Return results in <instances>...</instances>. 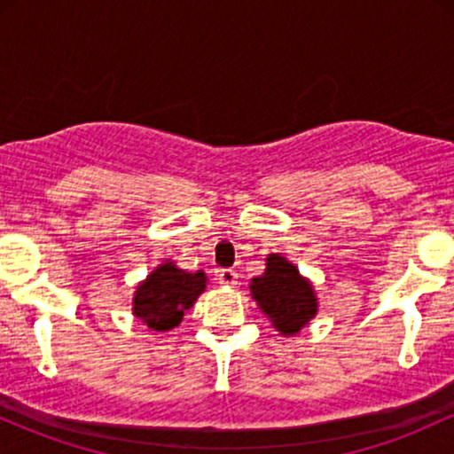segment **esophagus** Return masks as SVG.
Segmentation results:
<instances>
[{"label": "esophagus", "mask_w": 454, "mask_h": 454, "mask_svg": "<svg viewBox=\"0 0 454 454\" xmlns=\"http://www.w3.org/2000/svg\"><path fill=\"white\" fill-rule=\"evenodd\" d=\"M237 279H239L237 270H232V269L217 270V281H220L222 286H226V288H234V286H237Z\"/></svg>", "instance_id": "obj_1"}]
</instances>
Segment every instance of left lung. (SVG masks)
Masks as SVG:
<instances>
[{
  "label": "left lung",
  "instance_id": "left-lung-1",
  "mask_svg": "<svg viewBox=\"0 0 454 454\" xmlns=\"http://www.w3.org/2000/svg\"><path fill=\"white\" fill-rule=\"evenodd\" d=\"M264 262V273L249 281L252 299L279 335H299L317 314L314 284L281 254H269Z\"/></svg>",
  "mask_w": 454,
  "mask_h": 454
}]
</instances>
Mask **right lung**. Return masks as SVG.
Wrapping results in <instances>:
<instances>
[{
    "mask_svg": "<svg viewBox=\"0 0 454 454\" xmlns=\"http://www.w3.org/2000/svg\"><path fill=\"white\" fill-rule=\"evenodd\" d=\"M205 270L187 273L173 260H164L134 290L132 314L151 331H170L179 326L184 314L207 288Z\"/></svg>",
    "mask_w": 454,
    "mask_h": 454,
    "instance_id": "obj_1",
    "label": "right lung"
}]
</instances>
